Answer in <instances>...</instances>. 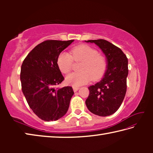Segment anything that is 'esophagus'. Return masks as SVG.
I'll return each instance as SVG.
<instances>
[{
  "mask_svg": "<svg viewBox=\"0 0 153 153\" xmlns=\"http://www.w3.org/2000/svg\"><path fill=\"white\" fill-rule=\"evenodd\" d=\"M73 89H74V92H76L79 89V87H77V86H73Z\"/></svg>",
  "mask_w": 153,
  "mask_h": 153,
  "instance_id": "esophagus-1",
  "label": "esophagus"
}]
</instances>
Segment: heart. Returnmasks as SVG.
I'll use <instances>...</instances> for the list:
<instances>
[{
	"label": "heart",
	"instance_id": "b5f03b06",
	"mask_svg": "<svg viewBox=\"0 0 153 153\" xmlns=\"http://www.w3.org/2000/svg\"><path fill=\"white\" fill-rule=\"evenodd\" d=\"M74 60L82 62L79 72H74L66 77V82L74 86H79L88 83L90 80H98L104 76L107 70V63L105 57L98 53L92 46L82 45L74 48L71 55L62 52L57 58V66L63 74L71 71Z\"/></svg>",
	"mask_w": 153,
	"mask_h": 153
}]
</instances>
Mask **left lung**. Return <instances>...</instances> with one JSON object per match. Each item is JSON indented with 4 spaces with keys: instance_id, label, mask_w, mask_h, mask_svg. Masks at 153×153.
I'll use <instances>...</instances> for the list:
<instances>
[{
    "instance_id": "8db88e82",
    "label": "left lung",
    "mask_w": 153,
    "mask_h": 153,
    "mask_svg": "<svg viewBox=\"0 0 153 153\" xmlns=\"http://www.w3.org/2000/svg\"><path fill=\"white\" fill-rule=\"evenodd\" d=\"M101 49L107 62V71L99 82L88 87L90 94L86 100L87 108L95 115L105 117L115 113L126 96L128 61L117 46L103 39L90 40Z\"/></svg>"
}]
</instances>
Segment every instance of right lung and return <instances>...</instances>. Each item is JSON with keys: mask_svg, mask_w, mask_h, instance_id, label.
<instances>
[{"mask_svg": "<svg viewBox=\"0 0 153 153\" xmlns=\"http://www.w3.org/2000/svg\"><path fill=\"white\" fill-rule=\"evenodd\" d=\"M74 40H48L35 46L23 61L20 79L22 92L31 109L41 120L56 121L69 107L74 92L71 86L55 88L64 80L57 58Z\"/></svg>", "mask_w": 153, "mask_h": 153, "instance_id": "obj_1", "label": "right lung"}]
</instances>
